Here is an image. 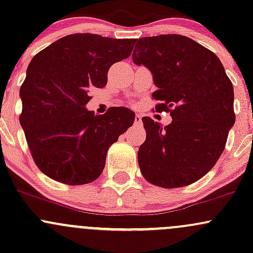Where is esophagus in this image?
Masks as SVG:
<instances>
[{"instance_id": "34e87169", "label": "esophagus", "mask_w": 253, "mask_h": 253, "mask_svg": "<svg viewBox=\"0 0 253 253\" xmlns=\"http://www.w3.org/2000/svg\"><path fill=\"white\" fill-rule=\"evenodd\" d=\"M134 125H141V115L136 114L134 118Z\"/></svg>"}]
</instances>
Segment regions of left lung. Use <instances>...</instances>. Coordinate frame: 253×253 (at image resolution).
<instances>
[{
  "label": "left lung",
  "mask_w": 253,
  "mask_h": 253,
  "mask_svg": "<svg viewBox=\"0 0 253 253\" xmlns=\"http://www.w3.org/2000/svg\"><path fill=\"white\" fill-rule=\"evenodd\" d=\"M133 62L152 72L158 90L156 112L170 113V125L144 117L146 140L139 147L144 178L162 188L199 181L222 155L236 121L234 92L221 62L211 50L179 34L136 42Z\"/></svg>",
  "instance_id": "1"
}]
</instances>
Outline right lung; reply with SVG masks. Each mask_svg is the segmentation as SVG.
Segmentation results:
<instances>
[{
  "label": "right lung",
  "instance_id": "obj_1",
  "mask_svg": "<svg viewBox=\"0 0 253 253\" xmlns=\"http://www.w3.org/2000/svg\"><path fill=\"white\" fill-rule=\"evenodd\" d=\"M135 42L70 34L31 60L20 89V124L34 163L46 176L81 185L102 173L110 145L132 126L134 113L110 107L95 115L85 109L89 89L106 86L109 68L128 58Z\"/></svg>",
  "mask_w": 253,
  "mask_h": 253
}]
</instances>
